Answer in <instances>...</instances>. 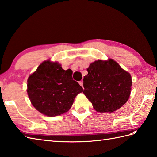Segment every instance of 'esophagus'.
Here are the masks:
<instances>
[{
    "instance_id": "34e87169",
    "label": "esophagus",
    "mask_w": 157,
    "mask_h": 157,
    "mask_svg": "<svg viewBox=\"0 0 157 157\" xmlns=\"http://www.w3.org/2000/svg\"><path fill=\"white\" fill-rule=\"evenodd\" d=\"M79 84L81 86H83V81H79Z\"/></svg>"
}]
</instances>
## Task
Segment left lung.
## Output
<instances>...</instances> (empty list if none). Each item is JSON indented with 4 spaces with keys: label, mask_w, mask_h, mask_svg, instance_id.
<instances>
[{
    "label": "left lung",
    "mask_w": 157,
    "mask_h": 157,
    "mask_svg": "<svg viewBox=\"0 0 157 157\" xmlns=\"http://www.w3.org/2000/svg\"><path fill=\"white\" fill-rule=\"evenodd\" d=\"M83 93L100 113H112L128 101L132 78L113 59L96 61L87 69Z\"/></svg>",
    "instance_id": "1"
}]
</instances>
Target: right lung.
Returning a JSON list of instances; mask_svg holds the SVG:
<instances>
[{"label": "right lung", "mask_w": 157, "mask_h": 157, "mask_svg": "<svg viewBox=\"0 0 157 157\" xmlns=\"http://www.w3.org/2000/svg\"><path fill=\"white\" fill-rule=\"evenodd\" d=\"M72 73L50 60L40 65L28 79V94L34 108L49 117L68 111L75 96L84 90L73 80Z\"/></svg>", "instance_id": "add662e5"}]
</instances>
